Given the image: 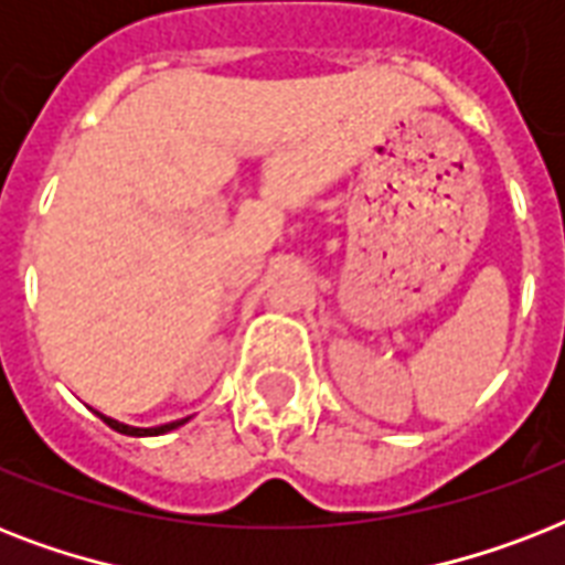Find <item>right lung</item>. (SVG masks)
Masks as SVG:
<instances>
[{
	"mask_svg": "<svg viewBox=\"0 0 565 565\" xmlns=\"http://www.w3.org/2000/svg\"><path fill=\"white\" fill-rule=\"evenodd\" d=\"M93 411V407H90ZM99 419H105V425L114 430H119V434H126V437H161V434H170V430L181 428V425H188V419H175V422H167V425H154V428H137V425H126V422H119V419H110V416H105V413L99 411H93Z\"/></svg>",
	"mask_w": 565,
	"mask_h": 565,
	"instance_id": "1",
	"label": "right lung"
}]
</instances>
